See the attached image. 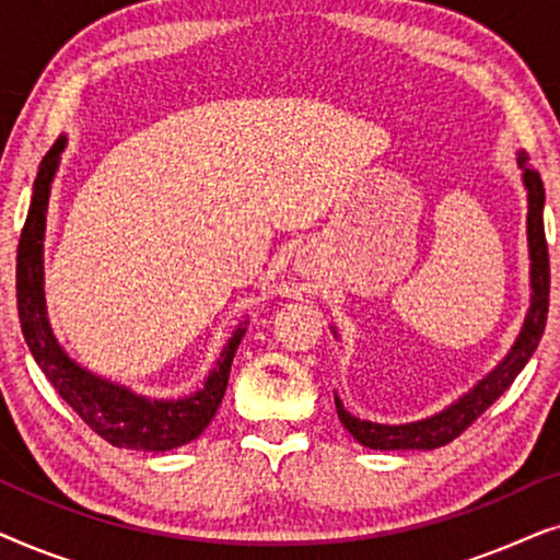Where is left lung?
Wrapping results in <instances>:
<instances>
[{"label":"left lung","instance_id":"1","mask_svg":"<svg viewBox=\"0 0 560 560\" xmlns=\"http://www.w3.org/2000/svg\"><path fill=\"white\" fill-rule=\"evenodd\" d=\"M517 167L523 171V186L527 194V257H530V305H527L525 320L520 326V334L515 343H512L502 362L487 372L469 393H464L458 400L446 405L435 416L412 420V423H374V420H364L351 416L343 408L341 397L334 393L336 412H339L341 425L362 443L364 448L374 451H408L420 448L431 451L439 446H446L462 435L504 389H508L523 366L530 362L533 351L538 349V341L546 328L548 318V293H550V265H548V244H546V229H542V203H546V188L538 171L527 165L525 152H517ZM334 336L336 326H331Z\"/></svg>","mask_w":560,"mask_h":560}]
</instances>
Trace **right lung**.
<instances>
[{
    "label": "right lung",
    "instance_id": "1",
    "mask_svg": "<svg viewBox=\"0 0 560 560\" xmlns=\"http://www.w3.org/2000/svg\"><path fill=\"white\" fill-rule=\"evenodd\" d=\"M66 135L43 158L33 183V198L18 247V311L22 334L37 366H40L56 393L79 412L83 423L117 448L135 451H171L196 441L217 416L221 397L226 393L229 372L236 349L247 334L249 320H242L232 331V339L221 349L211 372L196 393L183 397H150L135 393L132 387L112 382L109 377L86 370L68 357L52 334L48 305H45V217H48L50 188L66 150Z\"/></svg>",
    "mask_w": 560,
    "mask_h": 560
}]
</instances>
